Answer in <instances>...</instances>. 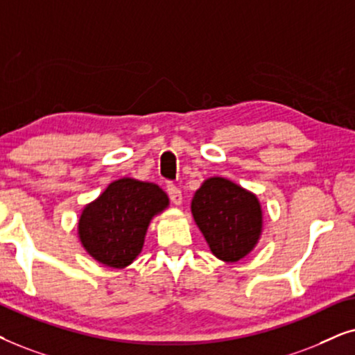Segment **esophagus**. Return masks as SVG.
<instances>
[{"mask_svg":"<svg viewBox=\"0 0 355 355\" xmlns=\"http://www.w3.org/2000/svg\"><path fill=\"white\" fill-rule=\"evenodd\" d=\"M167 193L170 196V200H172V202L175 206H180L183 202V196H182V190L178 187L172 185V183H168L167 185Z\"/></svg>","mask_w":355,"mask_h":355,"instance_id":"34e87169","label":"esophagus"}]
</instances>
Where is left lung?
Segmentation results:
<instances>
[{
	"label": "left lung",
	"mask_w": 355,
	"mask_h": 355,
	"mask_svg": "<svg viewBox=\"0 0 355 355\" xmlns=\"http://www.w3.org/2000/svg\"><path fill=\"white\" fill-rule=\"evenodd\" d=\"M191 214L212 254L225 263L240 261L261 239V202L229 178H206L193 196Z\"/></svg>",
	"instance_id": "left-lung-1"
}]
</instances>
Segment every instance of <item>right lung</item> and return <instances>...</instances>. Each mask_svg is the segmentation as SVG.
<instances>
[{
	"label": "right lung",
	"mask_w": 355,
	"mask_h": 355,
	"mask_svg": "<svg viewBox=\"0 0 355 355\" xmlns=\"http://www.w3.org/2000/svg\"><path fill=\"white\" fill-rule=\"evenodd\" d=\"M170 205L155 183L123 177L84 206L78 237L84 250L103 266L123 269L138 258L150 220Z\"/></svg>",
	"instance_id": "right-lung-1"
}]
</instances>
